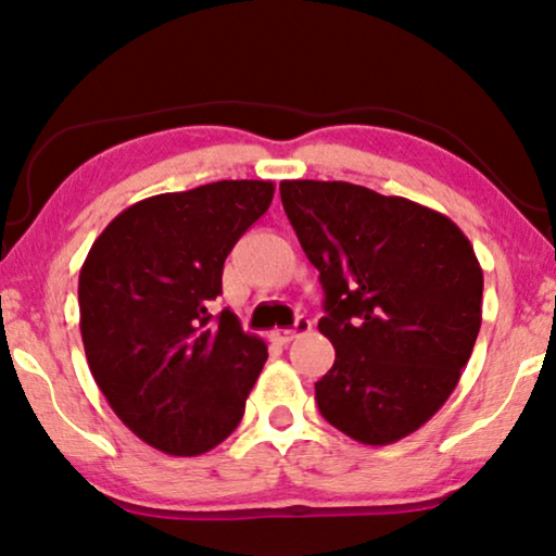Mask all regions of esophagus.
I'll list each match as a JSON object with an SVG mask.
<instances>
[{"mask_svg":"<svg viewBox=\"0 0 556 556\" xmlns=\"http://www.w3.org/2000/svg\"><path fill=\"white\" fill-rule=\"evenodd\" d=\"M308 331H311V320L308 318H298L293 328H276V331L270 333V338H273V341H278V343H291L293 338L305 336Z\"/></svg>","mask_w":556,"mask_h":556,"instance_id":"34e87169","label":"esophagus"}]
</instances>
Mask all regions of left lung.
<instances>
[{
    "instance_id": "1",
    "label": "left lung",
    "mask_w": 556,
    "mask_h": 556,
    "mask_svg": "<svg viewBox=\"0 0 556 556\" xmlns=\"http://www.w3.org/2000/svg\"><path fill=\"white\" fill-rule=\"evenodd\" d=\"M280 200L320 273L336 349L318 412L345 437L386 446L446 404L481 328L484 273L462 228L364 185L283 180Z\"/></svg>"
}]
</instances>
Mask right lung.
<instances>
[{
    "label": "right lung",
    "instance_id": "right-lung-1",
    "mask_svg": "<svg viewBox=\"0 0 556 556\" xmlns=\"http://www.w3.org/2000/svg\"><path fill=\"white\" fill-rule=\"evenodd\" d=\"M270 180H220L125 207L79 270V333L94 383L135 437L198 456L238 429L268 349L211 316L223 263L268 211Z\"/></svg>",
    "mask_w": 556,
    "mask_h": 556
}]
</instances>
